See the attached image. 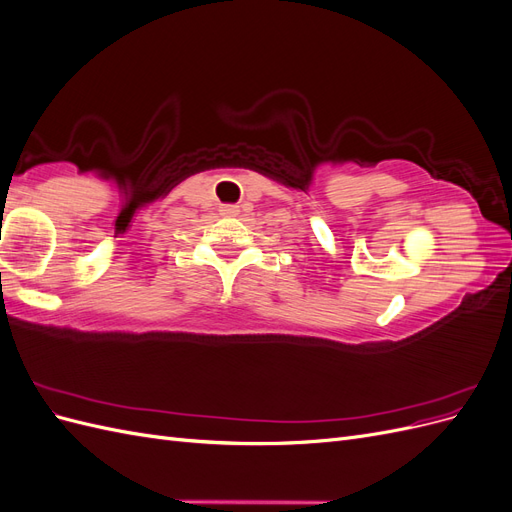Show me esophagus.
Here are the masks:
<instances>
[{
  "mask_svg": "<svg viewBox=\"0 0 512 512\" xmlns=\"http://www.w3.org/2000/svg\"><path fill=\"white\" fill-rule=\"evenodd\" d=\"M220 213L224 215V218H235V215L239 213V207L237 205H222Z\"/></svg>",
  "mask_w": 512,
  "mask_h": 512,
  "instance_id": "obj_1",
  "label": "esophagus"
}]
</instances>
